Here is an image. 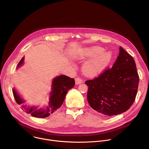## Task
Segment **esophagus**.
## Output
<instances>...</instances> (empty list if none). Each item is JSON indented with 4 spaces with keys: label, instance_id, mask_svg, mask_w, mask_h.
Instances as JSON below:
<instances>
[{
    "label": "esophagus",
    "instance_id": "esophagus-1",
    "mask_svg": "<svg viewBox=\"0 0 149 149\" xmlns=\"http://www.w3.org/2000/svg\"><path fill=\"white\" fill-rule=\"evenodd\" d=\"M81 83H82V80L79 78H75V84L76 85H79V84H81Z\"/></svg>",
    "mask_w": 149,
    "mask_h": 149
}]
</instances>
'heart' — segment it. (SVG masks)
<instances>
[{
  "label": "heart",
  "instance_id": "1",
  "mask_svg": "<svg viewBox=\"0 0 149 149\" xmlns=\"http://www.w3.org/2000/svg\"><path fill=\"white\" fill-rule=\"evenodd\" d=\"M103 48L100 47H93L87 50L88 56H95L87 61L83 66L84 73L90 77L98 76L105 68L110 60V54L109 52H104Z\"/></svg>",
  "mask_w": 149,
  "mask_h": 149
}]
</instances>
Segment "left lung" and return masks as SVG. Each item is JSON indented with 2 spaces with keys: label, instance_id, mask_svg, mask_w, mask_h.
I'll return each mask as SVG.
<instances>
[{
  "label": "left lung",
  "instance_id": "1",
  "mask_svg": "<svg viewBox=\"0 0 149 149\" xmlns=\"http://www.w3.org/2000/svg\"><path fill=\"white\" fill-rule=\"evenodd\" d=\"M111 69L98 77L86 81L88 86L87 101L97 112L108 116L120 114L133 104L139 77L133 58L121 47Z\"/></svg>",
  "mask_w": 149,
  "mask_h": 149
}]
</instances>
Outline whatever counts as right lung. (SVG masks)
Returning <instances> with one entry per match:
<instances>
[{
    "instance_id": "obj_1",
    "label": "right lung",
    "mask_w": 149,
    "mask_h": 149,
    "mask_svg": "<svg viewBox=\"0 0 149 149\" xmlns=\"http://www.w3.org/2000/svg\"><path fill=\"white\" fill-rule=\"evenodd\" d=\"M24 58L23 57L17 64V68L24 64ZM75 80L66 75H61L54 78L51 84V91L49 95L48 105L44 107L39 108L38 105L27 106L25 105V100L21 97L15 88H13V94L16 102L21 106V109L28 114L36 118H45L54 113L59 109L64 101L66 94L68 90L74 87Z\"/></svg>"
}]
</instances>
